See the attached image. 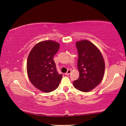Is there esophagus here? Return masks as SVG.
<instances>
[{
  "label": "esophagus",
  "instance_id": "obj_1",
  "mask_svg": "<svg viewBox=\"0 0 126 126\" xmlns=\"http://www.w3.org/2000/svg\"><path fill=\"white\" fill-rule=\"evenodd\" d=\"M71 72H72V71L71 69H68L67 72L65 73V75H69V74L71 73Z\"/></svg>",
  "mask_w": 126,
  "mask_h": 126
}]
</instances>
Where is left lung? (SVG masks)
I'll return each mask as SVG.
<instances>
[{
  "label": "left lung",
  "mask_w": 126,
  "mask_h": 126,
  "mask_svg": "<svg viewBox=\"0 0 126 126\" xmlns=\"http://www.w3.org/2000/svg\"><path fill=\"white\" fill-rule=\"evenodd\" d=\"M78 52L77 67L79 73L78 79L73 82L75 88L88 92L98 85L103 78L105 63L101 51L88 40L76 42Z\"/></svg>",
  "instance_id": "8db88e82"
}]
</instances>
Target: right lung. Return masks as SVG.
Returning a JSON list of instances; mask_svg holds the SVG:
<instances>
[{"mask_svg": "<svg viewBox=\"0 0 126 126\" xmlns=\"http://www.w3.org/2000/svg\"><path fill=\"white\" fill-rule=\"evenodd\" d=\"M59 48L58 42L44 40L34 46L28 57L27 70L29 80L44 92L56 89L62 78V75L57 72L53 60Z\"/></svg>", "mask_w": 126, "mask_h": 126, "instance_id": "right-lung-1", "label": "right lung"}]
</instances>
